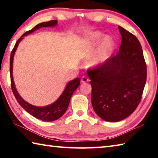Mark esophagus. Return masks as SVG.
Here are the masks:
<instances>
[{"mask_svg": "<svg viewBox=\"0 0 158 158\" xmlns=\"http://www.w3.org/2000/svg\"><path fill=\"white\" fill-rule=\"evenodd\" d=\"M88 81H89V79L88 78V77H85V76H83V77H81V81L82 83H86V82H88Z\"/></svg>", "mask_w": 158, "mask_h": 158, "instance_id": "esophagus-1", "label": "esophagus"}]
</instances>
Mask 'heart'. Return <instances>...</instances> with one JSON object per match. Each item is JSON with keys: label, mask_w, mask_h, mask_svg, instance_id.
Listing matches in <instances>:
<instances>
[{"label": "heart", "mask_w": 158, "mask_h": 158, "mask_svg": "<svg viewBox=\"0 0 158 158\" xmlns=\"http://www.w3.org/2000/svg\"><path fill=\"white\" fill-rule=\"evenodd\" d=\"M101 38V34L99 33H95L91 36L89 43V46L85 52L86 55H90L91 52L92 51V48H93L94 46L97 44V42ZM112 48V42L110 38H108V37H105V38L102 39L101 42H100L99 46H98L97 53L96 54L95 56L92 58L90 61L91 66H98V65L103 64L104 61H106Z\"/></svg>", "instance_id": "b5f03b06"}]
</instances>
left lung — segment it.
I'll use <instances>...</instances> for the list:
<instances>
[{
	"label": "left lung",
	"instance_id": "1",
	"mask_svg": "<svg viewBox=\"0 0 158 158\" xmlns=\"http://www.w3.org/2000/svg\"><path fill=\"white\" fill-rule=\"evenodd\" d=\"M119 51L87 73L92 85L95 113L106 121L126 118L140 103L147 81V65L138 38L118 26Z\"/></svg>",
	"mask_w": 158,
	"mask_h": 158
}]
</instances>
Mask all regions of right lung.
<instances>
[{
    "label": "right lung",
    "mask_w": 158,
    "mask_h": 158,
    "mask_svg": "<svg viewBox=\"0 0 158 158\" xmlns=\"http://www.w3.org/2000/svg\"><path fill=\"white\" fill-rule=\"evenodd\" d=\"M57 24V20H52L48 22H44V23H40L37 24L35 27H34L32 29H31L28 31L24 33L20 38L18 40V41L15 43L14 47L11 52L10 56V78H11V85L12 92L16 98L18 103L20 105V106L25 110L28 113H29L31 115L35 117L36 118L40 119L43 121H53V120H57L60 117L64 115V114L66 112L68 107L69 106V103L70 101V98L72 97L74 92L76 90V89L79 87L80 85V79L76 78L72 81H69L67 83L66 87L65 88L62 94H61L60 97L58 98L57 101H55L53 103H52L49 106L45 107H37L32 106L31 104L27 103L22 98L20 94H18L16 89L15 87L14 81L13 79V60L15 52L16 51L17 47L20 42L22 40L24 39V36H25L28 34H30L35 31L37 29L42 27H55Z\"/></svg>",
    "instance_id": "1"
}]
</instances>
